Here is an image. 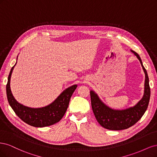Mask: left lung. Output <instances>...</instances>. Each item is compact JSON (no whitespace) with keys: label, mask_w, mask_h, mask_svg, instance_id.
Listing matches in <instances>:
<instances>
[{"label":"left lung","mask_w":157,"mask_h":157,"mask_svg":"<svg viewBox=\"0 0 157 157\" xmlns=\"http://www.w3.org/2000/svg\"><path fill=\"white\" fill-rule=\"evenodd\" d=\"M131 52L140 60L145 75L144 96L135 106L124 110H115L105 105L94 91H90L92 108L95 117L99 124L108 130H121L134 125L144 115L149 105L151 90L148 75L140 56L134 51Z\"/></svg>","instance_id":"1"}]
</instances>
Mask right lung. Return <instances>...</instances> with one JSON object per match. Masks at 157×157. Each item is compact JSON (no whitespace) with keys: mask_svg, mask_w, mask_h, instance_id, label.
<instances>
[{"mask_svg":"<svg viewBox=\"0 0 157 157\" xmlns=\"http://www.w3.org/2000/svg\"><path fill=\"white\" fill-rule=\"evenodd\" d=\"M15 65L11 69L6 84L8 101L13 111L23 122L34 127L48 126L58 122L67 111L71 97L77 88V85H73L72 86L65 90L54 101L48 105L42 108L28 107L19 103L13 98L11 92L10 78Z\"/></svg>","mask_w":157,"mask_h":157,"instance_id":"right-lung-1","label":"right lung"}]
</instances>
